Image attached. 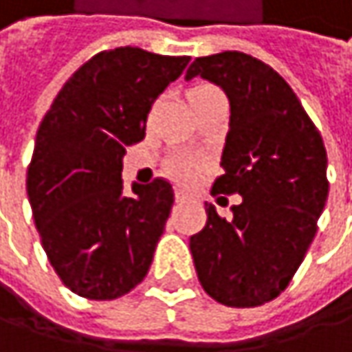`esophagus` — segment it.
Here are the masks:
<instances>
[{"mask_svg": "<svg viewBox=\"0 0 352 352\" xmlns=\"http://www.w3.org/2000/svg\"><path fill=\"white\" fill-rule=\"evenodd\" d=\"M175 199H177V203H183V201H187V199H189V195H187L185 191L177 189V191H175Z\"/></svg>", "mask_w": 352, "mask_h": 352, "instance_id": "esophagus-1", "label": "esophagus"}]
</instances>
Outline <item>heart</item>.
<instances>
[{"label":"heart","instance_id":"b5f03b06","mask_svg":"<svg viewBox=\"0 0 352 352\" xmlns=\"http://www.w3.org/2000/svg\"><path fill=\"white\" fill-rule=\"evenodd\" d=\"M203 89H211V87L203 85V87H197L195 91H203ZM199 167H201V161L195 155H189V153H177L167 163L169 173L175 177L177 181H181V183L193 181L197 173H199Z\"/></svg>","mask_w":352,"mask_h":352}]
</instances>
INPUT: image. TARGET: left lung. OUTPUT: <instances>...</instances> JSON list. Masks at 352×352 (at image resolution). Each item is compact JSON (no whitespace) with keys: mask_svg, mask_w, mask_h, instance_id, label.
Listing matches in <instances>:
<instances>
[{"mask_svg":"<svg viewBox=\"0 0 352 352\" xmlns=\"http://www.w3.org/2000/svg\"><path fill=\"white\" fill-rule=\"evenodd\" d=\"M219 85L231 105L223 175L213 193H239L233 217L207 205L189 247L209 297L258 307L279 297L317 233L329 195L327 151L297 95L267 63L241 52L197 57L185 79Z\"/></svg>","mask_w":352,"mask_h":352,"instance_id":"1","label":"left lung"}]
</instances>
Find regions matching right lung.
<instances>
[{
	"instance_id": "obj_1",
	"label": "right lung",
	"mask_w": 352,
	"mask_h": 352,
	"mask_svg": "<svg viewBox=\"0 0 352 352\" xmlns=\"http://www.w3.org/2000/svg\"><path fill=\"white\" fill-rule=\"evenodd\" d=\"M187 63L139 47L97 53L37 129L28 169L33 221L55 273L79 297H123L151 267L173 187L155 179L125 195L123 155L145 137L153 101Z\"/></svg>"
}]
</instances>
